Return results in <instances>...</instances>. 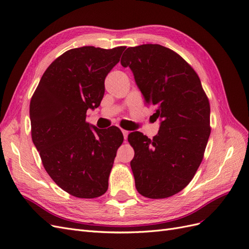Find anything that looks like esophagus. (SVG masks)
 <instances>
[{
	"label": "esophagus",
	"mask_w": 249,
	"mask_h": 249,
	"mask_svg": "<svg viewBox=\"0 0 249 249\" xmlns=\"http://www.w3.org/2000/svg\"><path fill=\"white\" fill-rule=\"evenodd\" d=\"M123 134H124V139L127 137V135H129V131H126V130H123Z\"/></svg>",
	"instance_id": "1"
}]
</instances>
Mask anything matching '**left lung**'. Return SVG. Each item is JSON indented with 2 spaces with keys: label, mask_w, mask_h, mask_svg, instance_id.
Masks as SVG:
<instances>
[{
  "label": "left lung",
  "mask_w": 249,
  "mask_h": 249,
  "mask_svg": "<svg viewBox=\"0 0 249 249\" xmlns=\"http://www.w3.org/2000/svg\"><path fill=\"white\" fill-rule=\"evenodd\" d=\"M130 67L147 106L161 119L149 139L133 132L131 168L143 196L160 199L182 191L203 159L211 133L210 103L199 77L178 53L160 44L127 48L120 60Z\"/></svg>",
  "instance_id": "left-lung-1"
}]
</instances>
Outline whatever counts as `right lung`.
<instances>
[{"label":"right lung","instance_id":"1","mask_svg":"<svg viewBox=\"0 0 249 249\" xmlns=\"http://www.w3.org/2000/svg\"><path fill=\"white\" fill-rule=\"evenodd\" d=\"M125 47L66 51L42 74L30 102L31 136L52 179L79 198L108 190L109 176L124 135L117 126L97 129L87 110L100 106L105 79Z\"/></svg>","mask_w":249,"mask_h":249}]
</instances>
